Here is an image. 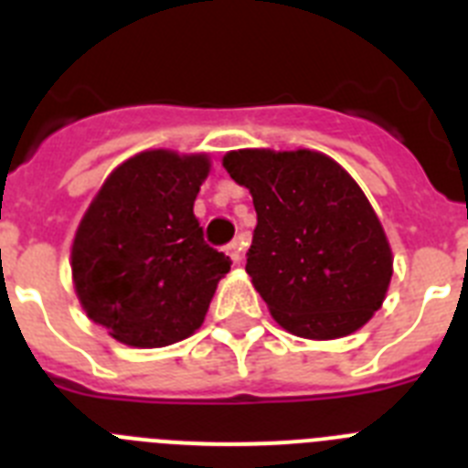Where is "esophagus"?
<instances>
[{
	"mask_svg": "<svg viewBox=\"0 0 468 468\" xmlns=\"http://www.w3.org/2000/svg\"><path fill=\"white\" fill-rule=\"evenodd\" d=\"M227 255L231 258V262H241V253H243V241L241 239H234V241L227 243Z\"/></svg>",
	"mask_w": 468,
	"mask_h": 468,
	"instance_id": "obj_1",
	"label": "esophagus"
}]
</instances>
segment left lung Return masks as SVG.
<instances>
[{
	"label": "left lung",
	"instance_id": "obj_1",
	"mask_svg": "<svg viewBox=\"0 0 468 468\" xmlns=\"http://www.w3.org/2000/svg\"><path fill=\"white\" fill-rule=\"evenodd\" d=\"M258 213L246 271L276 324L307 340L354 333L382 307L391 248L354 177L312 150L222 159Z\"/></svg>",
	"mask_w": 468,
	"mask_h": 468
}]
</instances>
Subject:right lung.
I'll return each mask as SVG.
<instances>
[{
	"label": "right lung",
	"mask_w": 468,
	"mask_h": 468,
	"mask_svg": "<svg viewBox=\"0 0 468 468\" xmlns=\"http://www.w3.org/2000/svg\"><path fill=\"white\" fill-rule=\"evenodd\" d=\"M208 168L204 154L143 152L112 171L86 210L72 246L74 288L114 340L154 349L204 324L231 264L194 215Z\"/></svg>",
	"instance_id": "obj_1"
}]
</instances>
